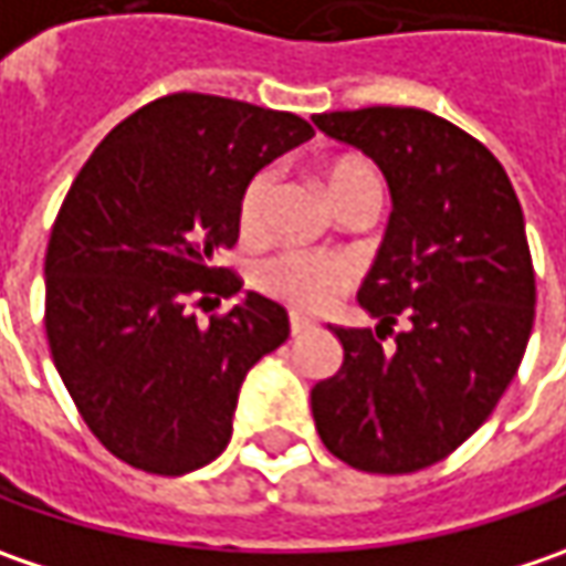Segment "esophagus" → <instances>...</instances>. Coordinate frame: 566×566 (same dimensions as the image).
<instances>
[{
  "mask_svg": "<svg viewBox=\"0 0 566 566\" xmlns=\"http://www.w3.org/2000/svg\"><path fill=\"white\" fill-rule=\"evenodd\" d=\"M291 335H301V332H307L310 326H313V319H307V316H297V313H291Z\"/></svg>",
  "mask_w": 566,
  "mask_h": 566,
  "instance_id": "obj_1",
  "label": "esophagus"
}]
</instances>
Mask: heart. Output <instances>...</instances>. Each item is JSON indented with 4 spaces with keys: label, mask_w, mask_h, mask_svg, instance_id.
<instances>
[{
    "label": "heart",
    "mask_w": 566,
    "mask_h": 566,
    "mask_svg": "<svg viewBox=\"0 0 566 566\" xmlns=\"http://www.w3.org/2000/svg\"><path fill=\"white\" fill-rule=\"evenodd\" d=\"M326 189L332 196V206L338 209L342 202L374 192L382 199V180L374 164L360 158H342L326 170ZM275 196V170H259L243 186L240 196V231L243 237L256 240L269 228V209ZM253 282L262 294L282 301L287 307L301 313H319L332 307L355 282V265L345 256L332 253H313V250H282L272 253L256 265Z\"/></svg>",
    "instance_id": "heart-1"
}]
</instances>
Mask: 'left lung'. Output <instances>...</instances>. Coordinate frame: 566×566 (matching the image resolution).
Here are the masks:
<instances>
[{
  "instance_id": "obj_1",
  "label": "left lung",
  "mask_w": 566,
  "mask_h": 566,
  "mask_svg": "<svg viewBox=\"0 0 566 566\" xmlns=\"http://www.w3.org/2000/svg\"><path fill=\"white\" fill-rule=\"evenodd\" d=\"M313 123L377 160L392 192L380 253L357 291L380 326L332 329L345 360L313 386V421L352 469L418 472L491 418L526 355L535 269L523 209L501 160L443 116L364 107Z\"/></svg>"
}]
</instances>
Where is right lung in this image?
<instances>
[{
	"label": "right lung",
	"instance_id": "add662e5",
	"mask_svg": "<svg viewBox=\"0 0 566 566\" xmlns=\"http://www.w3.org/2000/svg\"><path fill=\"white\" fill-rule=\"evenodd\" d=\"M313 136L307 119L214 94H164L126 116L72 180L46 247V342L91 433L126 465L186 475L231 440L237 392L287 338L282 304L231 297L214 259L240 237V196Z\"/></svg>",
	"mask_w": 566,
	"mask_h": 566
}]
</instances>
